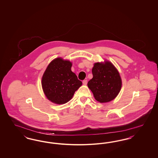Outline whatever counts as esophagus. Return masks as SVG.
Masks as SVG:
<instances>
[{"mask_svg": "<svg viewBox=\"0 0 158 158\" xmlns=\"http://www.w3.org/2000/svg\"><path fill=\"white\" fill-rule=\"evenodd\" d=\"M87 82H88V81H87V80H84V81H83V85H86L87 84Z\"/></svg>", "mask_w": 158, "mask_h": 158, "instance_id": "1", "label": "esophagus"}]
</instances>
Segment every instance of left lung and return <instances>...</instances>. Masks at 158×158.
<instances>
[{"label": "left lung", "mask_w": 158, "mask_h": 158, "mask_svg": "<svg viewBox=\"0 0 158 158\" xmlns=\"http://www.w3.org/2000/svg\"><path fill=\"white\" fill-rule=\"evenodd\" d=\"M93 77L88 82L95 99L101 103L115 99L121 90L122 82L117 69L109 61L95 63L92 70Z\"/></svg>", "instance_id": "obj_1"}]
</instances>
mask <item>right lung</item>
<instances>
[{"instance_id":"1","label":"right lung","mask_w":158,"mask_h":158,"mask_svg":"<svg viewBox=\"0 0 158 158\" xmlns=\"http://www.w3.org/2000/svg\"><path fill=\"white\" fill-rule=\"evenodd\" d=\"M72 63L58 57L48 65L43 75V90L48 100L56 104L69 101L82 82L72 72Z\"/></svg>"}]
</instances>
